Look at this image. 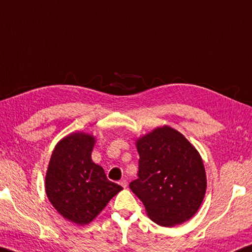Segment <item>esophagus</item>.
<instances>
[{
	"label": "esophagus",
	"mask_w": 252,
	"mask_h": 252,
	"mask_svg": "<svg viewBox=\"0 0 252 252\" xmlns=\"http://www.w3.org/2000/svg\"><path fill=\"white\" fill-rule=\"evenodd\" d=\"M120 185L123 187V189H126V185H127L126 180H125V178H123V180H121V181H120Z\"/></svg>",
	"instance_id": "obj_1"
}]
</instances>
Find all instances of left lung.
Listing matches in <instances>:
<instances>
[{
  "instance_id": "8db88e82",
  "label": "left lung",
  "mask_w": 252,
  "mask_h": 252,
  "mask_svg": "<svg viewBox=\"0 0 252 252\" xmlns=\"http://www.w3.org/2000/svg\"><path fill=\"white\" fill-rule=\"evenodd\" d=\"M138 178L130 189L148 216L163 227L189 220L206 191V173L199 153L185 136L170 126L158 127L136 141Z\"/></svg>"
}]
</instances>
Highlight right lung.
I'll return each mask as SVG.
<instances>
[{"instance_id": "add662e5", "label": "right lung", "mask_w": 252, "mask_h": 252, "mask_svg": "<svg viewBox=\"0 0 252 252\" xmlns=\"http://www.w3.org/2000/svg\"><path fill=\"white\" fill-rule=\"evenodd\" d=\"M93 135L71 133L53 151L45 180L49 202L63 218L86 225L122 189L93 162Z\"/></svg>"}]
</instances>
